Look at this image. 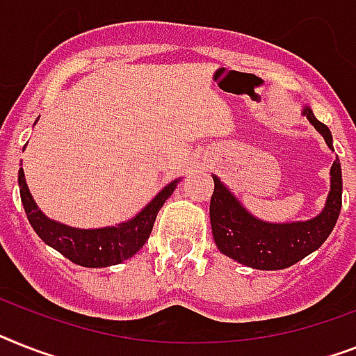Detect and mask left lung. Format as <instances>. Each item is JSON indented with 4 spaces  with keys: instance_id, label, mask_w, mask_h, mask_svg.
<instances>
[{
    "instance_id": "obj_1",
    "label": "left lung",
    "mask_w": 356,
    "mask_h": 356,
    "mask_svg": "<svg viewBox=\"0 0 356 356\" xmlns=\"http://www.w3.org/2000/svg\"><path fill=\"white\" fill-rule=\"evenodd\" d=\"M302 114L324 136L331 151H334L327 125L318 122L309 107H304ZM330 176L331 191L318 216L305 222L271 224L252 216L220 181L218 176L213 175L214 193L211 196L209 214L216 248L225 257L262 271L286 269L300 262L327 240L339 220L342 207V169L339 156L334 158Z\"/></svg>"
}]
</instances>
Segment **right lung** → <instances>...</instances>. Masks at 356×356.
Masks as SVG:
<instances>
[{
  "label": "right lung",
  "mask_w": 356,
  "mask_h": 356,
  "mask_svg": "<svg viewBox=\"0 0 356 356\" xmlns=\"http://www.w3.org/2000/svg\"><path fill=\"white\" fill-rule=\"evenodd\" d=\"M178 181L180 180L167 184L134 218L123 224L102 229H76L47 218L45 214L38 209L36 202L26 187L23 169L17 172L19 196H22V204L32 229L47 245L60 251L70 262L83 267L116 266L134 257L149 240L158 211L172 195Z\"/></svg>",
  "instance_id": "right-lung-1"
}]
</instances>
